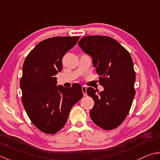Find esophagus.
<instances>
[{
  "label": "esophagus",
  "instance_id": "1",
  "mask_svg": "<svg viewBox=\"0 0 160 160\" xmlns=\"http://www.w3.org/2000/svg\"><path fill=\"white\" fill-rule=\"evenodd\" d=\"M86 89H87L86 86H82V92H83V95H84V96H86V95H87V93H86Z\"/></svg>",
  "mask_w": 160,
  "mask_h": 160
}]
</instances>
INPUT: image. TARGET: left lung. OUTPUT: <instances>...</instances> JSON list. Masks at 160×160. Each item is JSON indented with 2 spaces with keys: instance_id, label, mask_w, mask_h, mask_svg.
Returning <instances> with one entry per match:
<instances>
[{
  "instance_id": "8db88e82",
  "label": "left lung",
  "mask_w": 160,
  "mask_h": 160,
  "mask_svg": "<svg viewBox=\"0 0 160 160\" xmlns=\"http://www.w3.org/2000/svg\"><path fill=\"white\" fill-rule=\"evenodd\" d=\"M84 52L92 57L103 91L88 88L94 99L90 111L92 122L103 130L117 128L124 121L135 94V72L131 56L115 39L106 36H87L78 43Z\"/></svg>"
}]
</instances>
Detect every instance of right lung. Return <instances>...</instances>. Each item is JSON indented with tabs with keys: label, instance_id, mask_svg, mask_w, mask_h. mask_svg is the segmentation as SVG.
Masks as SVG:
<instances>
[{
	"label": "right lung",
	"instance_id": "right-lung-1",
	"mask_svg": "<svg viewBox=\"0 0 160 160\" xmlns=\"http://www.w3.org/2000/svg\"><path fill=\"white\" fill-rule=\"evenodd\" d=\"M79 37H56L41 41L26 57L20 81L22 103L32 123L54 134L66 124L72 108L82 98L81 86H57L62 58Z\"/></svg>",
	"mask_w": 160,
	"mask_h": 160
}]
</instances>
